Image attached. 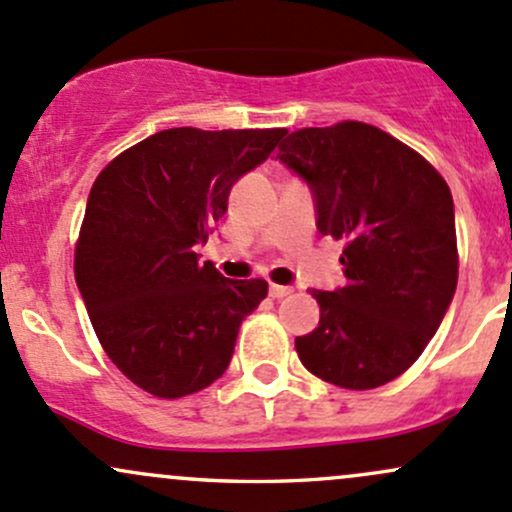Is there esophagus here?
<instances>
[{"label":"esophagus","instance_id":"34e87169","mask_svg":"<svg viewBox=\"0 0 512 512\" xmlns=\"http://www.w3.org/2000/svg\"><path fill=\"white\" fill-rule=\"evenodd\" d=\"M294 289L292 287H282V284H270V297L272 299H284V297H289V294H292Z\"/></svg>","mask_w":512,"mask_h":512}]
</instances>
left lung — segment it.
I'll use <instances>...</instances> for the list:
<instances>
[{
    "label": "left lung",
    "instance_id": "obj_1",
    "mask_svg": "<svg viewBox=\"0 0 512 512\" xmlns=\"http://www.w3.org/2000/svg\"><path fill=\"white\" fill-rule=\"evenodd\" d=\"M314 193L316 228L343 240L346 287L311 289L319 326L297 336L309 373L373 390L422 355L459 279L451 191L422 154L365 122L304 127L277 154Z\"/></svg>",
    "mask_w": 512,
    "mask_h": 512
}]
</instances>
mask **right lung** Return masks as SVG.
I'll return each mask as SVG.
<instances>
[{"instance_id":"add662e5","label":"right lung","mask_w":512,"mask_h":512,"mask_svg":"<svg viewBox=\"0 0 512 512\" xmlns=\"http://www.w3.org/2000/svg\"><path fill=\"white\" fill-rule=\"evenodd\" d=\"M284 134L164 129L112 159L90 188L75 282L102 351L149 395L176 400L215 383L242 319L267 297L265 279H225L193 247Z\"/></svg>"}]
</instances>
